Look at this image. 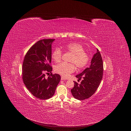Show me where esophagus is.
<instances>
[{
	"label": "esophagus",
	"mask_w": 131,
	"mask_h": 131,
	"mask_svg": "<svg viewBox=\"0 0 131 131\" xmlns=\"http://www.w3.org/2000/svg\"><path fill=\"white\" fill-rule=\"evenodd\" d=\"M61 80H66L65 78H64L63 77H61Z\"/></svg>",
	"instance_id": "1"
}]
</instances>
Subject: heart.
<instances>
[{"label": "heart", "mask_w": 131, "mask_h": 131, "mask_svg": "<svg viewBox=\"0 0 131 131\" xmlns=\"http://www.w3.org/2000/svg\"><path fill=\"white\" fill-rule=\"evenodd\" d=\"M64 50L72 54L69 62L70 63H62L55 67V72L65 78L68 77L75 69V66L79 69L85 67L89 63V55L85 52L84 47L78 43H70L66 45ZM63 57V51L60 48L55 49L52 54V58L56 63L61 61Z\"/></svg>", "instance_id": "obj_1"}]
</instances>
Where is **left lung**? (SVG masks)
<instances>
[{"mask_svg": "<svg viewBox=\"0 0 131 131\" xmlns=\"http://www.w3.org/2000/svg\"><path fill=\"white\" fill-rule=\"evenodd\" d=\"M103 62L101 54L97 52L91 60V65L76 77L82 80L80 84L74 82V87L71 90L72 96L77 100H84L90 97L97 90L103 78Z\"/></svg>", "mask_w": 131, "mask_h": 131, "instance_id": "obj_1", "label": "left lung"}]
</instances>
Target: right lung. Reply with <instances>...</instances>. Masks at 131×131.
I'll list each match as a JSON object with an SVG mask.
<instances>
[{"mask_svg":"<svg viewBox=\"0 0 131 131\" xmlns=\"http://www.w3.org/2000/svg\"><path fill=\"white\" fill-rule=\"evenodd\" d=\"M55 39H45L37 41L25 55L22 66V79L31 94L41 100L53 96L60 81L59 74H53L51 62V45ZM51 73L47 79L46 73Z\"/></svg>","mask_w":131,"mask_h":131,"instance_id":"obj_1","label":"right lung"}]
</instances>
